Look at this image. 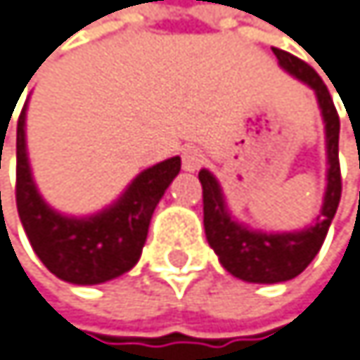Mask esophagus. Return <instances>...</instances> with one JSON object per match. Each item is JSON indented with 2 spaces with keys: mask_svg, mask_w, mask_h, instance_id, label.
<instances>
[{
  "mask_svg": "<svg viewBox=\"0 0 360 360\" xmlns=\"http://www.w3.org/2000/svg\"><path fill=\"white\" fill-rule=\"evenodd\" d=\"M205 164V155L198 147H190L184 151V168L186 170H198Z\"/></svg>",
  "mask_w": 360,
  "mask_h": 360,
  "instance_id": "esophagus-1",
  "label": "esophagus"
}]
</instances>
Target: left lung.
<instances>
[{
	"instance_id": "8db88e82",
	"label": "left lung",
	"mask_w": 360,
	"mask_h": 360,
	"mask_svg": "<svg viewBox=\"0 0 360 360\" xmlns=\"http://www.w3.org/2000/svg\"><path fill=\"white\" fill-rule=\"evenodd\" d=\"M279 65L295 74L299 81L307 83L320 102L322 117L326 123V151H328V184L324 205L316 224L301 233L286 235H264L239 226L230 219L224 207L221 190L209 170H200L198 179L202 186V211H205V233L213 252L219 256L221 266L239 279L254 284H275L297 277L320 252L328 226L335 217L342 198V168H340V115L333 98L318 76V72L303 59L273 49Z\"/></svg>"
}]
</instances>
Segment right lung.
<instances>
[{
  "instance_id": "obj_1",
  "label": "right lung",
  "mask_w": 360,
  "mask_h": 360,
  "mask_svg": "<svg viewBox=\"0 0 360 360\" xmlns=\"http://www.w3.org/2000/svg\"><path fill=\"white\" fill-rule=\"evenodd\" d=\"M179 168V158L164 160L141 172L110 209L85 219L63 217L44 205L32 181L25 153V108L18 115L14 186L18 217L44 266L72 284H102L139 262L155 205Z\"/></svg>"
}]
</instances>
